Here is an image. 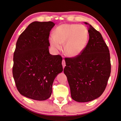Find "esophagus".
<instances>
[{"label": "esophagus", "mask_w": 121, "mask_h": 121, "mask_svg": "<svg viewBox=\"0 0 121 121\" xmlns=\"http://www.w3.org/2000/svg\"><path fill=\"white\" fill-rule=\"evenodd\" d=\"M62 66H63V68H64L65 67V61L64 60H62Z\"/></svg>", "instance_id": "esophagus-1"}]
</instances>
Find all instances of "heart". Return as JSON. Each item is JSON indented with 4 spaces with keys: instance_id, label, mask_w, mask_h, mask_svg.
I'll list each match as a JSON object with an SVG mask.
<instances>
[{
    "instance_id": "obj_1",
    "label": "heart",
    "mask_w": 121,
    "mask_h": 121,
    "mask_svg": "<svg viewBox=\"0 0 121 121\" xmlns=\"http://www.w3.org/2000/svg\"><path fill=\"white\" fill-rule=\"evenodd\" d=\"M89 40V32L85 26L77 24H64L56 28L54 36L50 38L53 48L60 50L65 44V51L67 56L76 57L84 50Z\"/></svg>"
}]
</instances>
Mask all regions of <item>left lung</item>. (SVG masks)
Listing matches in <instances>:
<instances>
[{
  "mask_svg": "<svg viewBox=\"0 0 121 121\" xmlns=\"http://www.w3.org/2000/svg\"><path fill=\"white\" fill-rule=\"evenodd\" d=\"M88 32L89 40L84 50L77 56L65 58L66 66L63 69L71 98L81 102L99 97L111 72L109 51L101 34L90 24Z\"/></svg>",
  "mask_w": 121,
  "mask_h": 121,
  "instance_id": "left-lung-1",
  "label": "left lung"
}]
</instances>
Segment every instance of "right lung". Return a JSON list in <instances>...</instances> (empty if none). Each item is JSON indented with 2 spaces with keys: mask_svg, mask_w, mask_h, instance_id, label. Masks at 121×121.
<instances>
[{
  "mask_svg": "<svg viewBox=\"0 0 121 121\" xmlns=\"http://www.w3.org/2000/svg\"><path fill=\"white\" fill-rule=\"evenodd\" d=\"M52 22H32L20 35L13 56V76L20 93L36 100L50 97L57 75L63 71L62 58L49 53Z\"/></svg>",
  "mask_w": 121,
  "mask_h": 121,
  "instance_id": "right-lung-1",
  "label": "right lung"
}]
</instances>
